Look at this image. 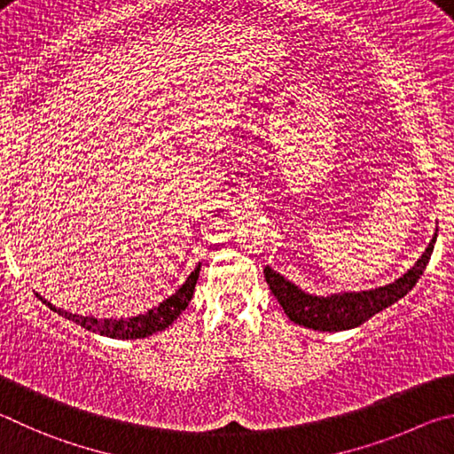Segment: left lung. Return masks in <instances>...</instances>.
<instances>
[{
	"label": "left lung",
	"mask_w": 454,
	"mask_h": 454,
	"mask_svg": "<svg viewBox=\"0 0 454 454\" xmlns=\"http://www.w3.org/2000/svg\"><path fill=\"white\" fill-rule=\"evenodd\" d=\"M434 243L436 233L433 235L431 243H428V247L425 249L423 257H420L401 279L371 291L337 293V295L329 297H317L301 291L297 285L285 279L283 275L273 271L271 267H265L263 273L269 289H271L277 301H279V305L283 307L285 315H287L293 323L303 325V327L315 331H347L359 327L364 321H369L372 315L380 313L383 309L391 307L396 301L407 295L427 269L428 259L433 255Z\"/></svg>",
	"instance_id": "8db88e82"
}]
</instances>
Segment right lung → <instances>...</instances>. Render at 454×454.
I'll list each match as a JSON object with an SVG mask.
<instances>
[{"mask_svg": "<svg viewBox=\"0 0 454 454\" xmlns=\"http://www.w3.org/2000/svg\"><path fill=\"white\" fill-rule=\"evenodd\" d=\"M199 271H201V263L195 267V271L187 277V281L183 283L169 299H165L163 303L149 309L147 313L131 317V319H95V317L74 315L51 305L50 301H45L42 295H37V293L35 297L42 299V303H45V307H50L51 311L66 317V319L74 321L77 325H82V327L87 331L99 333V335H106L111 339H143V337L153 335V333L167 329L183 311H185L191 297H193Z\"/></svg>", "mask_w": 454, "mask_h": 454, "instance_id": "obj_1", "label": "right lung"}]
</instances>
